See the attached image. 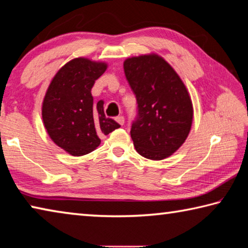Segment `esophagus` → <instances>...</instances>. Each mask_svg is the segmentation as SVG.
Here are the masks:
<instances>
[{
    "mask_svg": "<svg viewBox=\"0 0 248 248\" xmlns=\"http://www.w3.org/2000/svg\"><path fill=\"white\" fill-rule=\"evenodd\" d=\"M115 120H116V122H117V123H119L120 125H123V124H124V121H125V120H124V116L120 115V116H117Z\"/></svg>",
    "mask_w": 248,
    "mask_h": 248,
    "instance_id": "obj_1",
    "label": "esophagus"
}]
</instances>
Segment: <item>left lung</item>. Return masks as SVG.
Returning <instances> with one entry per match:
<instances>
[{
	"instance_id": "obj_1",
	"label": "left lung",
	"mask_w": 248,
	"mask_h": 248,
	"mask_svg": "<svg viewBox=\"0 0 248 248\" xmlns=\"http://www.w3.org/2000/svg\"><path fill=\"white\" fill-rule=\"evenodd\" d=\"M124 72L139 103L131 136L136 152L161 160L185 143L193 121L192 101L179 75L157 54L124 60Z\"/></svg>"
}]
</instances>
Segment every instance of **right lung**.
<instances>
[{
    "label": "right lung",
    "instance_id": "add662e5",
    "mask_svg": "<svg viewBox=\"0 0 248 248\" xmlns=\"http://www.w3.org/2000/svg\"><path fill=\"white\" fill-rule=\"evenodd\" d=\"M108 63L79 57L57 71L42 104L43 123L54 143L71 156H83L99 147L100 136L121 125L105 116L100 100L93 104L91 89Z\"/></svg>",
    "mask_w": 248,
    "mask_h": 248
}]
</instances>
